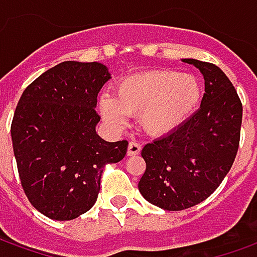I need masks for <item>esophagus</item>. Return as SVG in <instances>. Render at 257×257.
Listing matches in <instances>:
<instances>
[{
	"mask_svg": "<svg viewBox=\"0 0 257 257\" xmlns=\"http://www.w3.org/2000/svg\"><path fill=\"white\" fill-rule=\"evenodd\" d=\"M141 153V145L136 142H129L128 145V156H136Z\"/></svg>",
	"mask_w": 257,
	"mask_h": 257,
	"instance_id": "obj_1",
	"label": "esophagus"
}]
</instances>
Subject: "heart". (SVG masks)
Wrapping results in <instances>:
<instances>
[{"mask_svg":"<svg viewBox=\"0 0 257 257\" xmlns=\"http://www.w3.org/2000/svg\"><path fill=\"white\" fill-rule=\"evenodd\" d=\"M200 78L174 70H152L123 77L116 84L115 99L102 95L99 112L112 125L121 126L126 115L139 116L145 132L163 136L179 129L201 104Z\"/></svg>","mask_w":257,"mask_h":257,"instance_id":"b5f03b06","label":"heart"}]
</instances>
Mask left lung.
<instances>
[{"label":"left lung","instance_id":"obj_1","mask_svg":"<svg viewBox=\"0 0 257 257\" xmlns=\"http://www.w3.org/2000/svg\"><path fill=\"white\" fill-rule=\"evenodd\" d=\"M201 71V106L179 129L145 145L146 170L138 187L146 201L181 211L208 198L236 158L242 102L222 70L212 63L183 59Z\"/></svg>","mask_w":257,"mask_h":257}]
</instances>
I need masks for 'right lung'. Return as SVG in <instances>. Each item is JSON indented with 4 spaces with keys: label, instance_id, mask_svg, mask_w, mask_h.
I'll return each instance as SVG.
<instances>
[{
    "label": "right lung",
    "instance_id": "add662e5",
    "mask_svg": "<svg viewBox=\"0 0 257 257\" xmlns=\"http://www.w3.org/2000/svg\"><path fill=\"white\" fill-rule=\"evenodd\" d=\"M111 78L101 63L63 62L28 85L11 125L19 179L41 214L70 221L97 201L105 165L126 155L128 142L95 132L97 95Z\"/></svg>",
    "mask_w": 257,
    "mask_h": 257
}]
</instances>
